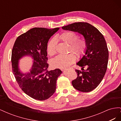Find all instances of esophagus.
Returning <instances> with one entry per match:
<instances>
[{
	"label": "esophagus",
	"mask_w": 121,
	"mask_h": 121,
	"mask_svg": "<svg viewBox=\"0 0 121 121\" xmlns=\"http://www.w3.org/2000/svg\"><path fill=\"white\" fill-rule=\"evenodd\" d=\"M70 69H72V68H70ZM67 69H61L62 71H65V70H67Z\"/></svg>",
	"instance_id": "esophagus-1"
}]
</instances>
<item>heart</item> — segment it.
Returning a JSON list of instances; mask_svg holds the SVG:
<instances>
[{
	"mask_svg": "<svg viewBox=\"0 0 121 121\" xmlns=\"http://www.w3.org/2000/svg\"><path fill=\"white\" fill-rule=\"evenodd\" d=\"M79 36L72 31L63 33L57 38L69 45L68 52H72L65 56H60L54 58L52 61V65L54 68L64 69L68 67L74 63L76 56L81 57L84 54L86 48V43L84 39H78ZM56 41L55 38L51 39L47 46V52L52 56L56 53Z\"/></svg>",
	"mask_w": 121,
	"mask_h": 121,
	"instance_id": "1",
	"label": "heart"
}]
</instances>
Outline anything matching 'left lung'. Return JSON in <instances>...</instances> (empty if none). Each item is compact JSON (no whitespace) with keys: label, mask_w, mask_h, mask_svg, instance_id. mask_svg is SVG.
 Segmentation results:
<instances>
[{"label":"left lung","mask_w":121,"mask_h":121,"mask_svg":"<svg viewBox=\"0 0 121 121\" xmlns=\"http://www.w3.org/2000/svg\"><path fill=\"white\" fill-rule=\"evenodd\" d=\"M62 29L77 32L85 39L87 45L85 54L77 63L82 71L76 69L77 78L72 83L76 89L81 92L92 91L100 84L107 69L108 50L104 36L97 29L87 23H75Z\"/></svg>","instance_id":"obj_1"}]
</instances>
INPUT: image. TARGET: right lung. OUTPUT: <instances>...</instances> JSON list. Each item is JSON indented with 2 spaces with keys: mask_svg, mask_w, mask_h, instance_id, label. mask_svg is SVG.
<instances>
[{
  "mask_svg": "<svg viewBox=\"0 0 121 121\" xmlns=\"http://www.w3.org/2000/svg\"><path fill=\"white\" fill-rule=\"evenodd\" d=\"M59 29L32 28L17 38L13 48V74L22 90L36 100H44L52 95L62 73L58 69L48 71L46 63L47 43ZM25 56L31 57L34 61L29 71L24 73L19 69V60Z\"/></svg>",
  "mask_w": 121,
  "mask_h": 121,
  "instance_id": "1",
  "label": "right lung"
}]
</instances>
